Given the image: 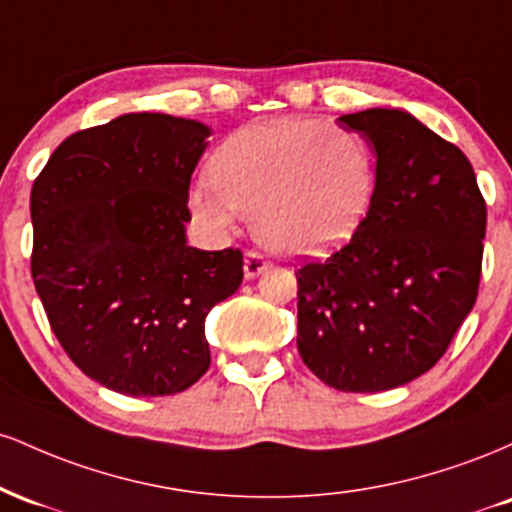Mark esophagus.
<instances>
[{"instance_id":"obj_1","label":"esophagus","mask_w":512,"mask_h":512,"mask_svg":"<svg viewBox=\"0 0 512 512\" xmlns=\"http://www.w3.org/2000/svg\"><path fill=\"white\" fill-rule=\"evenodd\" d=\"M267 267H269V264L260 255V252H245V260H243L245 279H255V276H260Z\"/></svg>"}]
</instances>
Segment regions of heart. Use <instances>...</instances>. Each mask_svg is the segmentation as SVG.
Wrapping results in <instances>:
<instances>
[{"label":"heart","instance_id":"1","mask_svg":"<svg viewBox=\"0 0 512 512\" xmlns=\"http://www.w3.org/2000/svg\"><path fill=\"white\" fill-rule=\"evenodd\" d=\"M375 158L354 129L310 117L250 125L209 161V185L187 207L211 233H228L238 214L252 236L284 257H320L361 228L373 207Z\"/></svg>","mask_w":512,"mask_h":512}]
</instances>
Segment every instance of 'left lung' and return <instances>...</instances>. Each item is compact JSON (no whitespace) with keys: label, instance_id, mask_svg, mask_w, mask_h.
Returning <instances> with one entry per match:
<instances>
[{"label":"left lung","instance_id":"left-lung-1","mask_svg":"<svg viewBox=\"0 0 512 512\" xmlns=\"http://www.w3.org/2000/svg\"><path fill=\"white\" fill-rule=\"evenodd\" d=\"M375 151L361 228L298 279V354L325 385L383 392L438 363L474 308L486 204L472 163L407 110L339 117Z\"/></svg>","mask_w":512,"mask_h":512}]
</instances>
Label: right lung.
Returning a JSON list of instances; mask_svg holds the SVG:
<instances>
[{
    "label": "right lung",
    "instance_id": "obj_1",
    "mask_svg": "<svg viewBox=\"0 0 512 512\" xmlns=\"http://www.w3.org/2000/svg\"><path fill=\"white\" fill-rule=\"evenodd\" d=\"M211 129L127 113L57 146L33 182V284L62 349L129 397L207 373L204 320L243 281L240 250L187 245V195Z\"/></svg>",
    "mask_w": 512,
    "mask_h": 512
}]
</instances>
